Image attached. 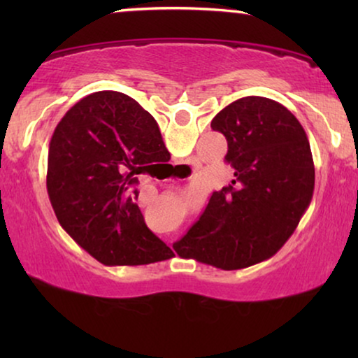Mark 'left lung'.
<instances>
[{
	"label": "left lung",
	"mask_w": 358,
	"mask_h": 358,
	"mask_svg": "<svg viewBox=\"0 0 358 358\" xmlns=\"http://www.w3.org/2000/svg\"><path fill=\"white\" fill-rule=\"evenodd\" d=\"M212 129L228 141L231 184L212 194L174 248L180 257L234 271L272 257L292 236L310 207L315 164L300 122L267 97L231 102Z\"/></svg>",
	"instance_id": "1"
}]
</instances>
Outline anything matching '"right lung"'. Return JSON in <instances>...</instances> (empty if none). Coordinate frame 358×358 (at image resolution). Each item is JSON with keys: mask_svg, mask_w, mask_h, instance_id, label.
<instances>
[{"mask_svg": "<svg viewBox=\"0 0 358 358\" xmlns=\"http://www.w3.org/2000/svg\"><path fill=\"white\" fill-rule=\"evenodd\" d=\"M159 127L124 92L83 97L48 145L47 192L62 228L106 266L166 261L173 251L146 227L136 174L169 161Z\"/></svg>", "mask_w": 358, "mask_h": 358, "instance_id": "1", "label": "right lung"}]
</instances>
